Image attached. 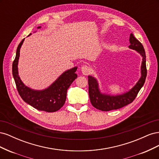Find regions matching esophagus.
Returning <instances> with one entry per match:
<instances>
[{
  "label": "esophagus",
  "instance_id": "34e87169",
  "mask_svg": "<svg viewBox=\"0 0 159 159\" xmlns=\"http://www.w3.org/2000/svg\"><path fill=\"white\" fill-rule=\"evenodd\" d=\"M81 72L84 75H88L90 72V68L88 66H83L81 67Z\"/></svg>",
  "mask_w": 159,
  "mask_h": 159
}]
</instances>
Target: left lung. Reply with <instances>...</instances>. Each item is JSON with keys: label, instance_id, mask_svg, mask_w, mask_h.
Wrapping results in <instances>:
<instances>
[{"label": "left lung", "instance_id": "8db88e82", "mask_svg": "<svg viewBox=\"0 0 159 159\" xmlns=\"http://www.w3.org/2000/svg\"><path fill=\"white\" fill-rule=\"evenodd\" d=\"M130 48L137 50L143 57L141 64V77L137 84L128 92L119 95H109L100 93L98 83L93 77L88 76L89 84V95L91 103L93 106L99 110L103 111H109L114 109H118L128 104L132 103L136 98L137 95L143 86L147 77V66H146V55L144 47L141 43L131 34L129 38Z\"/></svg>", "mask_w": 159, "mask_h": 159}]
</instances>
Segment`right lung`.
<instances>
[{"label":"right lung","instance_id":"1","mask_svg":"<svg viewBox=\"0 0 159 159\" xmlns=\"http://www.w3.org/2000/svg\"><path fill=\"white\" fill-rule=\"evenodd\" d=\"M40 26L38 28H40ZM25 38L18 46L15 59L12 63V75L19 95L26 103L35 109L46 112H55L65 103L67 89L77 78L75 73L77 67H74L62 74L55 82L48 88L42 91H36L26 87L18 75V61L20 56V49Z\"/></svg>","mask_w":159,"mask_h":159}]
</instances>
